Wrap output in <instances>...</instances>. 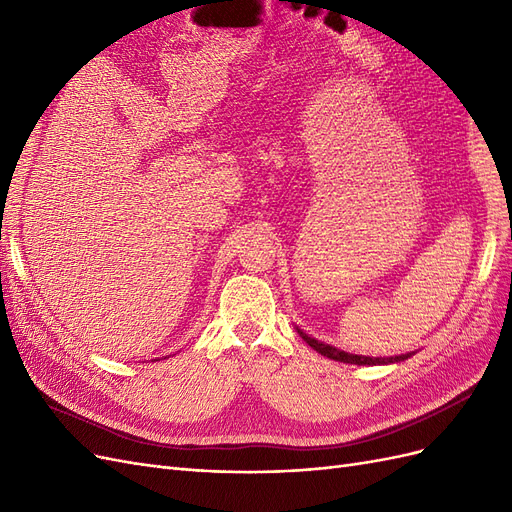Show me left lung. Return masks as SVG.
Returning <instances> with one entry per match:
<instances>
[{"label":"left lung","instance_id":"obj_1","mask_svg":"<svg viewBox=\"0 0 512 512\" xmlns=\"http://www.w3.org/2000/svg\"><path fill=\"white\" fill-rule=\"evenodd\" d=\"M297 333L303 337V342L307 346H312L318 354L327 356V359L331 361H339V363H348V365H393V363H401L406 361L412 356V352L408 354H399V356H386V359H378V356H361V354H350V352H344V350H337L335 346H329L324 342H318V339L309 337L307 333H303L299 327H297Z\"/></svg>","mask_w":512,"mask_h":512}]
</instances>
